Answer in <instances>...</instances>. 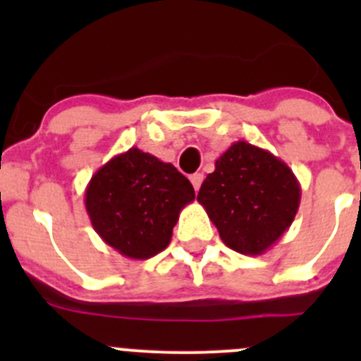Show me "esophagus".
Returning <instances> with one entry per match:
<instances>
[{"mask_svg":"<svg viewBox=\"0 0 361 361\" xmlns=\"http://www.w3.org/2000/svg\"><path fill=\"white\" fill-rule=\"evenodd\" d=\"M202 180H204L202 173H194V174H192V176H190V181H192V185H194L195 192H199V188H201Z\"/></svg>","mask_w":361,"mask_h":361,"instance_id":"34e87169","label":"esophagus"}]
</instances>
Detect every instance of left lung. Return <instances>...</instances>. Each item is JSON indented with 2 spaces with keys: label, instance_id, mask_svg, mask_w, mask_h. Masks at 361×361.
Returning a JSON list of instances; mask_svg holds the SVG:
<instances>
[{
  "label": "left lung",
  "instance_id": "8db88e82",
  "mask_svg": "<svg viewBox=\"0 0 361 361\" xmlns=\"http://www.w3.org/2000/svg\"><path fill=\"white\" fill-rule=\"evenodd\" d=\"M197 201L228 248L255 257L290 228L300 204V183L271 152L235 141L216 159Z\"/></svg>",
  "mask_w": 361,
  "mask_h": 361
}]
</instances>
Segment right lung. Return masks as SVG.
Masks as SVG:
<instances>
[{
  "label": "right lung",
  "mask_w": 361,
  "mask_h": 361,
  "mask_svg": "<svg viewBox=\"0 0 361 361\" xmlns=\"http://www.w3.org/2000/svg\"><path fill=\"white\" fill-rule=\"evenodd\" d=\"M194 199V187L173 164L134 147L108 160L85 188L94 231L134 260L167 248L181 209Z\"/></svg>",
  "instance_id": "obj_1"
}]
</instances>
